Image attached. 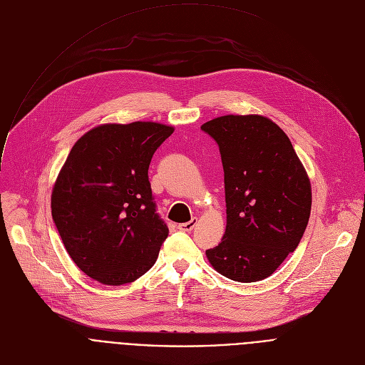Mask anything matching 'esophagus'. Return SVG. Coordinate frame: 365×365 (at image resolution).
<instances>
[{
    "mask_svg": "<svg viewBox=\"0 0 365 365\" xmlns=\"http://www.w3.org/2000/svg\"><path fill=\"white\" fill-rule=\"evenodd\" d=\"M197 224V220L196 218H192L189 222H183V224H179V230L180 231H186V232H189V231H192L193 228H195V225Z\"/></svg>",
    "mask_w": 365,
    "mask_h": 365,
    "instance_id": "esophagus-1",
    "label": "esophagus"
}]
</instances>
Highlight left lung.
Wrapping results in <instances>:
<instances>
[{
	"instance_id": "1",
	"label": "left lung",
	"mask_w": 365,
	"mask_h": 365,
	"mask_svg": "<svg viewBox=\"0 0 365 365\" xmlns=\"http://www.w3.org/2000/svg\"><path fill=\"white\" fill-rule=\"evenodd\" d=\"M200 130L220 147L227 203L225 234L206 257L234 282L263 280L296 250L307 227V173L289 137L266 117L224 115Z\"/></svg>"
}]
</instances>
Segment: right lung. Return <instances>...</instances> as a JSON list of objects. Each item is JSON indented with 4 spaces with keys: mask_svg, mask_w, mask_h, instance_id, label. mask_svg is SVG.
Wrapping results in <instances>:
<instances>
[{
    "mask_svg": "<svg viewBox=\"0 0 365 365\" xmlns=\"http://www.w3.org/2000/svg\"><path fill=\"white\" fill-rule=\"evenodd\" d=\"M173 131L150 121L103 124L72 147L51 192V217L91 279L131 283L158 259L169 228L155 212L148 166Z\"/></svg>",
    "mask_w": 365,
    "mask_h": 365,
    "instance_id": "obj_1",
    "label": "right lung"
}]
</instances>
